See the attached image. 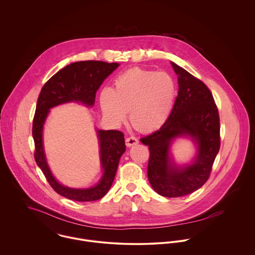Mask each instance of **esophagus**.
Listing matches in <instances>:
<instances>
[{
  "label": "esophagus",
  "instance_id": "1",
  "mask_svg": "<svg viewBox=\"0 0 255 255\" xmlns=\"http://www.w3.org/2000/svg\"><path fill=\"white\" fill-rule=\"evenodd\" d=\"M138 139L134 136H129L126 139V145L128 147H130V146L135 145V144H138Z\"/></svg>",
  "mask_w": 255,
  "mask_h": 255
}]
</instances>
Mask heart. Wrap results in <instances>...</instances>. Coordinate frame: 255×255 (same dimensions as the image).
<instances>
[{"instance_id": "obj_1", "label": "heart", "mask_w": 255, "mask_h": 255, "mask_svg": "<svg viewBox=\"0 0 255 255\" xmlns=\"http://www.w3.org/2000/svg\"><path fill=\"white\" fill-rule=\"evenodd\" d=\"M175 98L176 83L170 74L134 68L118 75L112 89L104 87L99 103L111 124H122L128 112L132 128L148 133L165 125Z\"/></svg>"}]
</instances>
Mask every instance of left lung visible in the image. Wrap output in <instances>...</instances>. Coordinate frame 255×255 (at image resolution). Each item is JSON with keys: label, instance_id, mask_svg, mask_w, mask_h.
Wrapping results in <instances>:
<instances>
[{"label": "left lung", "instance_id": "8db88e82", "mask_svg": "<svg viewBox=\"0 0 255 255\" xmlns=\"http://www.w3.org/2000/svg\"><path fill=\"white\" fill-rule=\"evenodd\" d=\"M178 74L179 92L165 125L140 141L150 156L147 176L153 189L165 197H180L200 188L209 179L220 149L218 108L209 88L200 79L171 62ZM180 136L190 137L198 154L189 165L180 167L171 160L169 146Z\"/></svg>", "mask_w": 255, "mask_h": 255}]
</instances>
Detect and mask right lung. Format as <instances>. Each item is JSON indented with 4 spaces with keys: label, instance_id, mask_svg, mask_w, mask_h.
Wrapping results in <instances>:
<instances>
[{
    "label": "right lung",
    "instance_id": "1",
    "mask_svg": "<svg viewBox=\"0 0 255 255\" xmlns=\"http://www.w3.org/2000/svg\"><path fill=\"white\" fill-rule=\"evenodd\" d=\"M119 64L101 61H82L73 63L55 73L42 87L37 100L32 125L34 158L52 188L60 195L74 201H95L102 198L114 182L118 165L126 151L124 133L120 130H97L100 145V161L104 170L101 181L90 188H71L57 182L47 164L42 131L50 109L58 105L78 102L92 107L95 95L102 82L113 73Z\"/></svg>",
    "mask_w": 255,
    "mask_h": 255
}]
</instances>
